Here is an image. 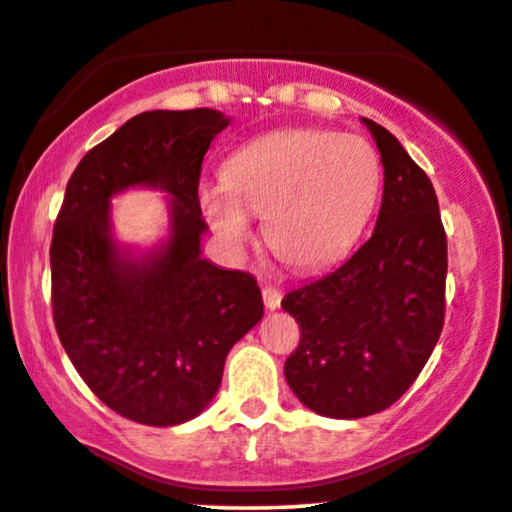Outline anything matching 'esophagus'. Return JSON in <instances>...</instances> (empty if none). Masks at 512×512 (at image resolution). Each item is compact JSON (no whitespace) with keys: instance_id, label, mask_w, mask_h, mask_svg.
I'll list each match as a JSON object with an SVG mask.
<instances>
[{"instance_id":"esophagus-1","label":"esophagus","mask_w":512,"mask_h":512,"mask_svg":"<svg viewBox=\"0 0 512 512\" xmlns=\"http://www.w3.org/2000/svg\"><path fill=\"white\" fill-rule=\"evenodd\" d=\"M262 297H264V307H267L269 312H274V309L281 307L283 295H281V290H278V288H274V286H264V288H262Z\"/></svg>"}]
</instances>
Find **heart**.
<instances>
[{
	"mask_svg": "<svg viewBox=\"0 0 512 512\" xmlns=\"http://www.w3.org/2000/svg\"><path fill=\"white\" fill-rule=\"evenodd\" d=\"M383 186L373 146L328 129L264 134L226 160L224 184L200 191V208L219 241L241 250L250 215L267 217V241L300 271L331 267L357 243Z\"/></svg>",
	"mask_w": 512,
	"mask_h": 512,
	"instance_id": "obj_1",
	"label": "heart"
}]
</instances>
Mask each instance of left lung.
I'll use <instances>...</instances> for the list:
<instances>
[{
	"mask_svg": "<svg viewBox=\"0 0 512 512\" xmlns=\"http://www.w3.org/2000/svg\"><path fill=\"white\" fill-rule=\"evenodd\" d=\"M361 122L385 170L373 236L281 302L300 323L283 371L290 390L319 416L347 420L409 390L444 326L446 234L432 181L385 127Z\"/></svg>",
	"mask_w": 512,
	"mask_h": 512,
	"instance_id": "obj_1",
	"label": "left lung"
}]
</instances>
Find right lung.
<instances>
[{
	"label": "right lung",
	"instance_id": "right-lung-1",
	"mask_svg": "<svg viewBox=\"0 0 512 512\" xmlns=\"http://www.w3.org/2000/svg\"><path fill=\"white\" fill-rule=\"evenodd\" d=\"M226 127L212 108L127 120L80 160L56 217V333L89 390L134 423L167 428L203 413L229 349L264 314L255 278L200 257V167ZM134 185L173 200L171 236L146 256L110 234V198Z\"/></svg>",
	"mask_w": 512,
	"mask_h": 512
}]
</instances>
